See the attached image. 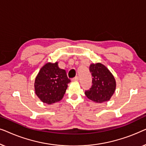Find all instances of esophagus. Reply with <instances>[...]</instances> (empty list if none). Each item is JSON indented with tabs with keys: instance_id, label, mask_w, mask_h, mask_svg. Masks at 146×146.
I'll use <instances>...</instances> for the list:
<instances>
[{
	"instance_id": "34e87169",
	"label": "esophagus",
	"mask_w": 146,
	"mask_h": 146,
	"mask_svg": "<svg viewBox=\"0 0 146 146\" xmlns=\"http://www.w3.org/2000/svg\"><path fill=\"white\" fill-rule=\"evenodd\" d=\"M72 81H78V77L76 76L74 78H73L72 79Z\"/></svg>"
}]
</instances>
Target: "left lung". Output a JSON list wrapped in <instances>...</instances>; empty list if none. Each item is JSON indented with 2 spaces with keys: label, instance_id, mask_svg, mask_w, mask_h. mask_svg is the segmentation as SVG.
Returning a JSON list of instances; mask_svg holds the SVG:
<instances>
[{
  "label": "left lung",
  "instance_id": "obj_1",
  "mask_svg": "<svg viewBox=\"0 0 146 146\" xmlns=\"http://www.w3.org/2000/svg\"><path fill=\"white\" fill-rule=\"evenodd\" d=\"M89 69L92 76V85L90 90L85 91L86 96L96 103L110 100L116 86L112 74L101 63L92 64Z\"/></svg>",
  "mask_w": 146,
  "mask_h": 146
}]
</instances>
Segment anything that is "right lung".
<instances>
[{"label":"right lung","instance_id":"1","mask_svg":"<svg viewBox=\"0 0 146 146\" xmlns=\"http://www.w3.org/2000/svg\"><path fill=\"white\" fill-rule=\"evenodd\" d=\"M69 82L65 70L60 68L58 62H48L36 77L35 93L42 102L52 104L62 99Z\"/></svg>","mask_w":146,"mask_h":146}]
</instances>
